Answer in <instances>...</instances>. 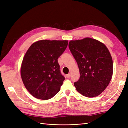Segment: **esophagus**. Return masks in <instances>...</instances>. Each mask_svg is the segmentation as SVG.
Here are the masks:
<instances>
[{
  "mask_svg": "<svg viewBox=\"0 0 128 128\" xmlns=\"http://www.w3.org/2000/svg\"><path fill=\"white\" fill-rule=\"evenodd\" d=\"M66 77H67V78H70V74H67L66 75Z\"/></svg>",
  "mask_w": 128,
  "mask_h": 128,
  "instance_id": "obj_1",
  "label": "esophagus"
}]
</instances>
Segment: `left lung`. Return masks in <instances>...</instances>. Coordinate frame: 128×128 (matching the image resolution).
Returning a JSON list of instances; mask_svg holds the SVG:
<instances>
[{
    "instance_id": "8db88e82",
    "label": "left lung",
    "mask_w": 128,
    "mask_h": 128,
    "mask_svg": "<svg viewBox=\"0 0 128 128\" xmlns=\"http://www.w3.org/2000/svg\"><path fill=\"white\" fill-rule=\"evenodd\" d=\"M69 50L78 64L80 77L74 86L80 94L95 97L104 91L113 75V60L106 46L91 38L70 40Z\"/></svg>"
}]
</instances>
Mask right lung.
Instances as JSON below:
<instances>
[{"mask_svg": "<svg viewBox=\"0 0 128 128\" xmlns=\"http://www.w3.org/2000/svg\"><path fill=\"white\" fill-rule=\"evenodd\" d=\"M68 45V40H41L34 42L26 51L21 68L26 88L34 97L48 100L60 90L64 77L58 59Z\"/></svg>", "mask_w": 128, "mask_h": 128, "instance_id": "1", "label": "right lung"}]
</instances>
